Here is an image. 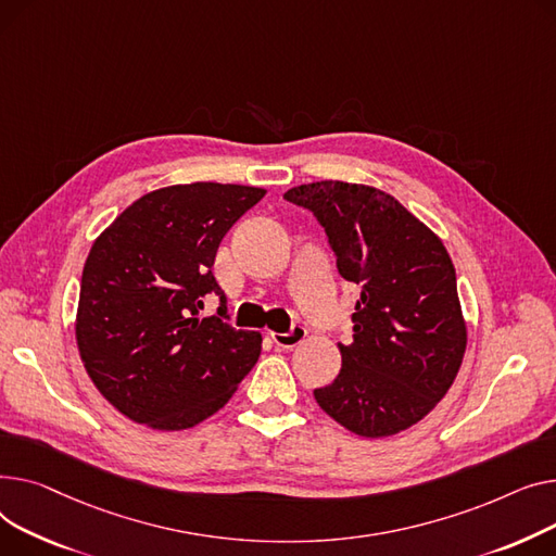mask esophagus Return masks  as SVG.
<instances>
[{
    "label": "esophagus",
    "instance_id": "esophagus-1",
    "mask_svg": "<svg viewBox=\"0 0 556 556\" xmlns=\"http://www.w3.org/2000/svg\"><path fill=\"white\" fill-rule=\"evenodd\" d=\"M305 337H307V330L303 328V325H291L289 332H274L271 341L282 350H291V348L301 345L305 341Z\"/></svg>",
    "mask_w": 556,
    "mask_h": 556
}]
</instances>
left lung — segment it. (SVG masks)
Segmentation results:
<instances>
[{"mask_svg":"<svg viewBox=\"0 0 556 556\" xmlns=\"http://www.w3.org/2000/svg\"><path fill=\"white\" fill-rule=\"evenodd\" d=\"M325 228L339 274L358 293L352 343L318 406L362 438L395 435L427 417L460 370L467 325L442 240L393 194L314 181L285 192Z\"/></svg>","mask_w":556,"mask_h":556,"instance_id":"left-lung-1","label":"left lung"}]
</instances>
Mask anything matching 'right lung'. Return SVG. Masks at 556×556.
Here are the masks:
<instances>
[{
	"mask_svg": "<svg viewBox=\"0 0 556 556\" xmlns=\"http://www.w3.org/2000/svg\"><path fill=\"white\" fill-rule=\"evenodd\" d=\"M265 188L179 184L127 206L96 238L80 280L76 341L93 386L156 431L204 421L233 397L263 337L226 323L215 253ZM211 292L218 314L202 317Z\"/></svg>",
	"mask_w": 556,
	"mask_h": 556,
	"instance_id": "right-lung-1",
	"label": "right lung"
}]
</instances>
